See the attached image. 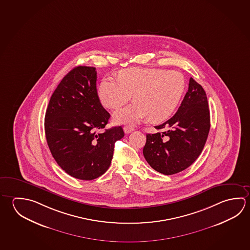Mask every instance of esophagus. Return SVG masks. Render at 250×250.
I'll list each match as a JSON object with an SVG mask.
<instances>
[{
  "label": "esophagus",
  "mask_w": 250,
  "mask_h": 250,
  "mask_svg": "<svg viewBox=\"0 0 250 250\" xmlns=\"http://www.w3.org/2000/svg\"><path fill=\"white\" fill-rule=\"evenodd\" d=\"M134 131V128L131 126H125L124 127V131L125 133H130L131 131Z\"/></svg>",
  "instance_id": "1"
}]
</instances>
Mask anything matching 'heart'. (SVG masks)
I'll return each instance as SVG.
<instances>
[{
  "label": "heart",
  "instance_id": "obj_1",
  "mask_svg": "<svg viewBox=\"0 0 250 250\" xmlns=\"http://www.w3.org/2000/svg\"><path fill=\"white\" fill-rule=\"evenodd\" d=\"M185 87V78L178 71L131 67L120 71L118 79L104 78L97 92L103 106L110 110H118L133 95L135 103L113 115L115 124L132 125L146 117L158 123L174 112Z\"/></svg>",
  "mask_w": 250,
  "mask_h": 250
}]
</instances>
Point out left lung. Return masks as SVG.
Instances as JSON below:
<instances>
[{
	"mask_svg": "<svg viewBox=\"0 0 250 250\" xmlns=\"http://www.w3.org/2000/svg\"><path fill=\"white\" fill-rule=\"evenodd\" d=\"M210 126L206 91L190 77L188 92L176 113L155 126L162 131L146 134L143 148L146 161L163 175H174L186 169L200 155Z\"/></svg>",
	"mask_w": 250,
	"mask_h": 250,
	"instance_id": "8db88e82",
	"label": "left lung"
}]
</instances>
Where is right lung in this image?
Wrapping results in <instances>:
<instances>
[{"label": "right lung", "mask_w": 250, "mask_h": 250, "mask_svg": "<svg viewBox=\"0 0 250 250\" xmlns=\"http://www.w3.org/2000/svg\"><path fill=\"white\" fill-rule=\"evenodd\" d=\"M97 78L93 66L72 69L54 90L44 117L45 138L58 165L86 181L105 173L115 142L125 136L121 126L97 133L110 117L97 95Z\"/></svg>", "instance_id": "add662e5"}]
</instances>
